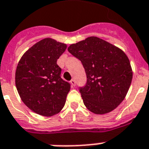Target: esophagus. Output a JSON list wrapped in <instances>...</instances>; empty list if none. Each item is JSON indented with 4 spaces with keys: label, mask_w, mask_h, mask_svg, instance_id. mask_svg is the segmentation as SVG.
Masks as SVG:
<instances>
[{
    "label": "esophagus",
    "mask_w": 149,
    "mask_h": 149,
    "mask_svg": "<svg viewBox=\"0 0 149 149\" xmlns=\"http://www.w3.org/2000/svg\"><path fill=\"white\" fill-rule=\"evenodd\" d=\"M70 83L72 86H76V81H75V79H71Z\"/></svg>",
    "instance_id": "1"
}]
</instances>
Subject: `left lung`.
<instances>
[{
  "mask_svg": "<svg viewBox=\"0 0 149 149\" xmlns=\"http://www.w3.org/2000/svg\"><path fill=\"white\" fill-rule=\"evenodd\" d=\"M68 51L85 69L86 83L79 91L86 107L95 114H106L116 108L125 97L132 79L125 53L95 37L72 44Z\"/></svg>",
  "mask_w": 149,
  "mask_h": 149,
  "instance_id": "obj_1",
  "label": "left lung"
}]
</instances>
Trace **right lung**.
<instances>
[{
    "mask_svg": "<svg viewBox=\"0 0 149 149\" xmlns=\"http://www.w3.org/2000/svg\"><path fill=\"white\" fill-rule=\"evenodd\" d=\"M66 45L46 38L33 46L18 63L16 87L24 104L43 116H54L63 108L70 83L61 78L56 61Z\"/></svg>",
    "mask_w": 149,
    "mask_h": 149,
    "instance_id": "1",
    "label": "right lung"
}]
</instances>
